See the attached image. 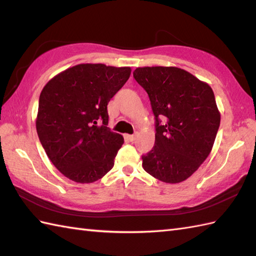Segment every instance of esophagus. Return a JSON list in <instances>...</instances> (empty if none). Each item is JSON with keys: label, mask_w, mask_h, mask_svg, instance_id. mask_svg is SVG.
<instances>
[{"label": "esophagus", "mask_w": 256, "mask_h": 256, "mask_svg": "<svg viewBox=\"0 0 256 256\" xmlns=\"http://www.w3.org/2000/svg\"><path fill=\"white\" fill-rule=\"evenodd\" d=\"M136 136H138V134L135 133V134H132V135H126L125 138H126L130 140V142H133V140H135V138H136Z\"/></svg>", "instance_id": "esophagus-1"}]
</instances>
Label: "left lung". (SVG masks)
I'll use <instances>...</instances> for the list:
<instances>
[{
	"mask_svg": "<svg viewBox=\"0 0 256 256\" xmlns=\"http://www.w3.org/2000/svg\"><path fill=\"white\" fill-rule=\"evenodd\" d=\"M133 77L155 116V145L142 156L144 170L167 184L186 180L209 156L220 126L214 91L177 67H138Z\"/></svg>",
	"mask_w": 256,
	"mask_h": 256,
	"instance_id": "8db88e82",
	"label": "left lung"
}]
</instances>
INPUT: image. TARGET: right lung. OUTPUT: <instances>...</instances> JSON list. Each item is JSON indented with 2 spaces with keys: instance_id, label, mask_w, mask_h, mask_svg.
Listing matches in <instances>:
<instances>
[{
  "instance_id": "add662e5",
  "label": "right lung",
  "mask_w": 256,
  "mask_h": 256,
  "mask_svg": "<svg viewBox=\"0 0 256 256\" xmlns=\"http://www.w3.org/2000/svg\"><path fill=\"white\" fill-rule=\"evenodd\" d=\"M130 74V67L80 64L42 88L38 138L48 158L70 180L94 182L112 170L124 138L106 126V106Z\"/></svg>"
}]
</instances>
